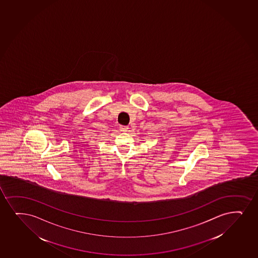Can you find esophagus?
<instances>
[{"label": "esophagus", "instance_id": "34e87169", "mask_svg": "<svg viewBox=\"0 0 258 258\" xmlns=\"http://www.w3.org/2000/svg\"><path fill=\"white\" fill-rule=\"evenodd\" d=\"M120 131H121V132H127V131H128V127H127V126L121 125V126H120Z\"/></svg>", "mask_w": 258, "mask_h": 258}]
</instances>
